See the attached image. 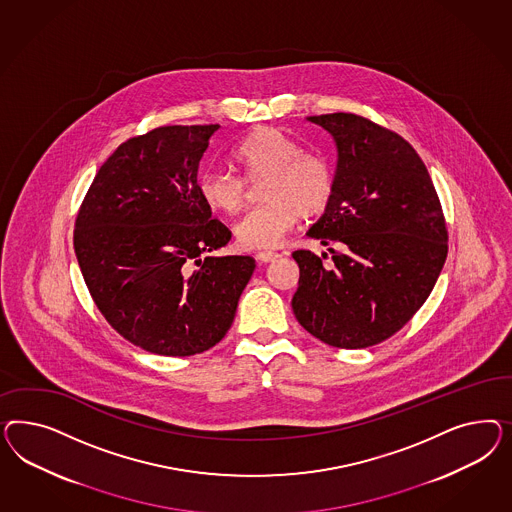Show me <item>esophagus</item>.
I'll use <instances>...</instances> for the list:
<instances>
[{
	"label": "esophagus",
	"mask_w": 512,
	"mask_h": 512,
	"mask_svg": "<svg viewBox=\"0 0 512 512\" xmlns=\"http://www.w3.org/2000/svg\"><path fill=\"white\" fill-rule=\"evenodd\" d=\"M255 257H257L259 263H270V261L278 259L279 253H276V251H259Z\"/></svg>",
	"instance_id": "34e87169"
}]
</instances>
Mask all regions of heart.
<instances>
[{"label":"heart","instance_id":"b5f03b06","mask_svg":"<svg viewBox=\"0 0 512 512\" xmlns=\"http://www.w3.org/2000/svg\"><path fill=\"white\" fill-rule=\"evenodd\" d=\"M242 178L233 172L206 169L197 180L202 202L217 214L234 216L248 202L249 186H259L263 206L242 217L234 229L240 246L276 248L304 219L325 214L336 193V171L321 152L302 146L279 127H259L231 152Z\"/></svg>","mask_w":512,"mask_h":512}]
</instances>
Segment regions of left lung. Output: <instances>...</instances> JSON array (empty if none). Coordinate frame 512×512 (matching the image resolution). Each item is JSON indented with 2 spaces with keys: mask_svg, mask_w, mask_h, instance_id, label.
<instances>
[{
  "mask_svg": "<svg viewBox=\"0 0 512 512\" xmlns=\"http://www.w3.org/2000/svg\"><path fill=\"white\" fill-rule=\"evenodd\" d=\"M338 146L336 193L308 236L330 248L298 249L293 311L311 336L364 349L394 336L432 293L449 253L434 182L415 148L383 125L334 112L308 118Z\"/></svg>",
  "mask_w": 512,
  "mask_h": 512,
  "instance_id": "left-lung-1",
  "label": "left lung"
}]
</instances>
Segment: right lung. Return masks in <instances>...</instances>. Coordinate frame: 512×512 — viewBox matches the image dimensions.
<instances>
[{"label": "right lung", "instance_id": "obj_1", "mask_svg": "<svg viewBox=\"0 0 512 512\" xmlns=\"http://www.w3.org/2000/svg\"><path fill=\"white\" fill-rule=\"evenodd\" d=\"M219 125H163L125 140L93 178L75 221V253L101 315L161 357L223 340L253 257L210 253L231 231L202 202L197 171Z\"/></svg>", "mask_w": 512, "mask_h": 512}]
</instances>
